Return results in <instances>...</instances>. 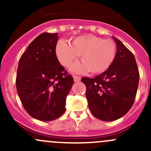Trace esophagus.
I'll return each instance as SVG.
<instances>
[{"label": "esophagus", "instance_id": "obj_1", "mask_svg": "<svg viewBox=\"0 0 151 151\" xmlns=\"http://www.w3.org/2000/svg\"><path fill=\"white\" fill-rule=\"evenodd\" d=\"M73 78H74V81L75 82H79V81H80V79H81V77H78V76H73Z\"/></svg>", "mask_w": 151, "mask_h": 151}]
</instances>
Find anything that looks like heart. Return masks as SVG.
<instances>
[{
    "instance_id": "1",
    "label": "heart",
    "mask_w": 151,
    "mask_h": 151,
    "mask_svg": "<svg viewBox=\"0 0 151 151\" xmlns=\"http://www.w3.org/2000/svg\"><path fill=\"white\" fill-rule=\"evenodd\" d=\"M117 51L115 43L111 39L92 35L80 36L70 43L58 41L56 56L64 67H69L81 55L82 62L72 64L70 71L82 74L89 71L92 74L105 72L115 60Z\"/></svg>"
}]
</instances>
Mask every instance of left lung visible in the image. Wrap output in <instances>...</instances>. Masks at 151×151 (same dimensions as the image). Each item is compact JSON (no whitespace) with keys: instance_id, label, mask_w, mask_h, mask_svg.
<instances>
[{"instance_id":"1","label":"left lung","mask_w":151,"mask_h":151,"mask_svg":"<svg viewBox=\"0 0 151 151\" xmlns=\"http://www.w3.org/2000/svg\"><path fill=\"white\" fill-rule=\"evenodd\" d=\"M117 53L112 65L94 78L82 77L89 110L103 121H114L130 110L139 82V72L132 53L113 36Z\"/></svg>"}]
</instances>
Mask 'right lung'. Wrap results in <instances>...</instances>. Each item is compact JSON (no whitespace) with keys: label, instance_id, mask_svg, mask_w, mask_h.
Returning <instances> with one entry per match:
<instances>
[{"label":"right lung","instance_id":"obj_1","mask_svg":"<svg viewBox=\"0 0 151 151\" xmlns=\"http://www.w3.org/2000/svg\"><path fill=\"white\" fill-rule=\"evenodd\" d=\"M58 34L43 33L22 54L16 89L26 112L41 121H51L65 112L66 99L74 80L56 56Z\"/></svg>","mask_w":151,"mask_h":151}]
</instances>
